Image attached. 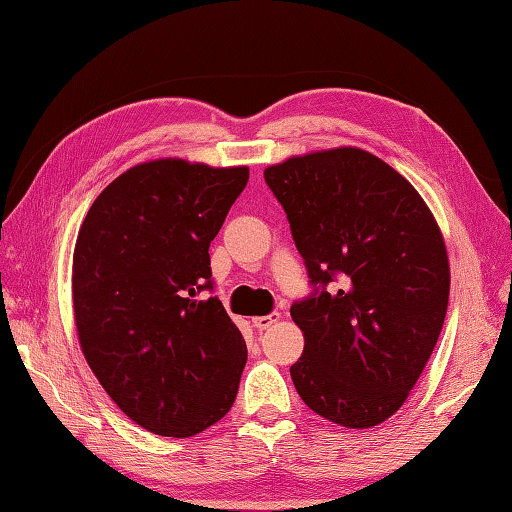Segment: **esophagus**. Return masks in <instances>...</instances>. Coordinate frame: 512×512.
Returning a JSON list of instances; mask_svg holds the SVG:
<instances>
[{"mask_svg":"<svg viewBox=\"0 0 512 512\" xmlns=\"http://www.w3.org/2000/svg\"><path fill=\"white\" fill-rule=\"evenodd\" d=\"M279 319H281V314L273 312V314H268V317H253V325L257 330H268V328H273L275 323H279Z\"/></svg>","mask_w":512,"mask_h":512,"instance_id":"1","label":"esophagus"}]
</instances>
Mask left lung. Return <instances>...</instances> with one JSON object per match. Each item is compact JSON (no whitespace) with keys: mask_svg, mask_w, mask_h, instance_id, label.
I'll use <instances>...</instances> for the list:
<instances>
[{"mask_svg":"<svg viewBox=\"0 0 512 512\" xmlns=\"http://www.w3.org/2000/svg\"><path fill=\"white\" fill-rule=\"evenodd\" d=\"M321 292L290 308L303 332L292 383L347 429L385 422L409 398L449 306L440 226L413 184L358 147L290 156L264 169ZM336 276L340 286L325 291Z\"/></svg>","mask_w":512,"mask_h":512,"instance_id":"8db88e82","label":"left lung"}]
</instances>
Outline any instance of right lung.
Returning a JSON list of instances; mask_svg holds the SVG:
<instances>
[{"instance_id":"obj_1","label":"right lung","mask_w":512,"mask_h":512,"mask_svg":"<svg viewBox=\"0 0 512 512\" xmlns=\"http://www.w3.org/2000/svg\"><path fill=\"white\" fill-rule=\"evenodd\" d=\"M248 167L147 160L101 191L72 255L81 352L129 420L189 438L233 407L246 365L242 332L211 288L209 246Z\"/></svg>"}]
</instances>
